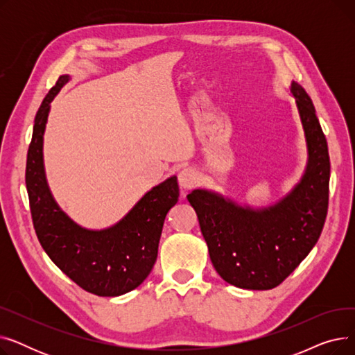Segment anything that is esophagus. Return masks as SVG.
Returning a JSON list of instances; mask_svg holds the SVG:
<instances>
[{"label":"esophagus","instance_id":"obj_1","mask_svg":"<svg viewBox=\"0 0 355 355\" xmlns=\"http://www.w3.org/2000/svg\"><path fill=\"white\" fill-rule=\"evenodd\" d=\"M178 182L181 185V189L190 190L198 182V175L193 168H184L178 174Z\"/></svg>","mask_w":355,"mask_h":355}]
</instances>
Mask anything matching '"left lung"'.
I'll return each mask as SVG.
<instances>
[{
    "label": "left lung",
    "instance_id": "8db88e82",
    "mask_svg": "<svg viewBox=\"0 0 355 355\" xmlns=\"http://www.w3.org/2000/svg\"><path fill=\"white\" fill-rule=\"evenodd\" d=\"M304 126L308 164L301 181L270 207H241L223 196L194 190V207L211 263L230 285L266 291L281 285L318 241L328 211V145L305 89L292 82Z\"/></svg>",
    "mask_w": 355,
    "mask_h": 355
}]
</instances>
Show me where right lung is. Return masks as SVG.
Segmentation results:
<instances>
[{"label":"right lung","mask_w":355,"mask_h":355,"mask_svg":"<svg viewBox=\"0 0 355 355\" xmlns=\"http://www.w3.org/2000/svg\"><path fill=\"white\" fill-rule=\"evenodd\" d=\"M67 82V74L59 78L34 119L26 166L33 226L44 252L74 284L98 296H119L138 288L153 270L165 216L178 201V182L174 175L157 185L109 229L76 225L54 201L43 165L50 103Z\"/></svg>","instance_id":"add662e5"}]
</instances>
